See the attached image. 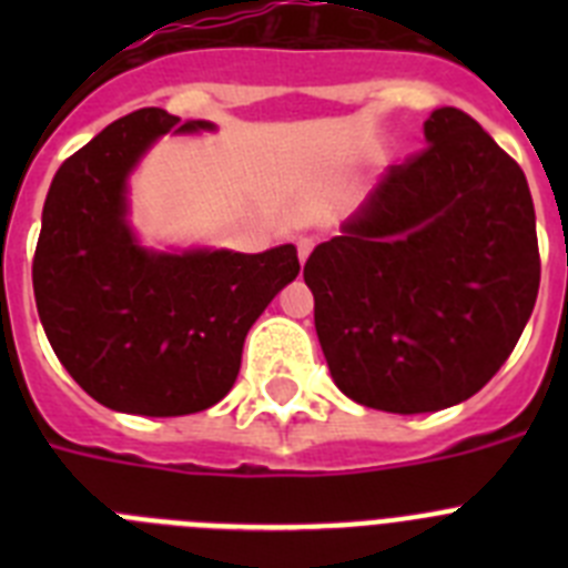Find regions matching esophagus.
Segmentation results:
<instances>
[{
    "instance_id": "esophagus-1",
    "label": "esophagus",
    "mask_w": 568,
    "mask_h": 568,
    "mask_svg": "<svg viewBox=\"0 0 568 568\" xmlns=\"http://www.w3.org/2000/svg\"><path fill=\"white\" fill-rule=\"evenodd\" d=\"M295 244H298V261H301V264H304V261H307V255L313 253L315 239H310V235H301V239L295 241Z\"/></svg>"
}]
</instances>
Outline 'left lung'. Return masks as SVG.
<instances>
[{
  "mask_svg": "<svg viewBox=\"0 0 568 568\" xmlns=\"http://www.w3.org/2000/svg\"><path fill=\"white\" fill-rule=\"evenodd\" d=\"M426 148L384 173L304 264L335 386L384 413L471 398L518 344L540 287L518 162L471 115L438 108Z\"/></svg>",
  "mask_w": 568,
  "mask_h": 568,
  "instance_id": "1",
  "label": "left lung"
}]
</instances>
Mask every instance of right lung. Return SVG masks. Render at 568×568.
<instances>
[{"mask_svg":"<svg viewBox=\"0 0 568 568\" xmlns=\"http://www.w3.org/2000/svg\"><path fill=\"white\" fill-rule=\"evenodd\" d=\"M213 128L135 110L70 155L44 199L39 318L70 378L115 413L173 418L219 404L250 327L301 270L293 244L255 255L139 244L128 222L133 168L164 133Z\"/></svg>","mask_w":568,"mask_h":568,"instance_id":"add662e5","label":"right lung"}]
</instances>
